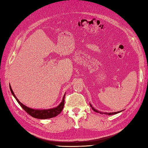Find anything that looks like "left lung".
I'll return each mask as SVG.
<instances>
[{"label":"left lung","instance_id":"obj_1","mask_svg":"<svg viewBox=\"0 0 148 148\" xmlns=\"http://www.w3.org/2000/svg\"><path fill=\"white\" fill-rule=\"evenodd\" d=\"M90 106H91V108H92V109L95 112H98V113L99 112L100 114H103V112H100V111H97V109H95L92 105H91V103H90ZM121 112V111H118V112H109V113H108V112H104V114H108V115H112V114H117V113H119V112Z\"/></svg>","mask_w":148,"mask_h":148}]
</instances>
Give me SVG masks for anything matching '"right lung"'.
<instances>
[{"label":"right lung","instance_id":"right-lung-1","mask_svg":"<svg viewBox=\"0 0 148 148\" xmlns=\"http://www.w3.org/2000/svg\"><path fill=\"white\" fill-rule=\"evenodd\" d=\"M9 88H10V90L11 92V93L12 95L14 96L16 100H17L19 104L23 108L25 111L28 114H30L32 117L37 118V119H48V118H51L53 117H55L57 115H58L62 111V109H64V101H65V95L63 97L62 102L60 103V104L56 107V108H52V109H31L30 108H28L26 106L23 105V103H21L19 100L16 98V97L15 96L14 93L12 91L11 85H9Z\"/></svg>","mask_w":148,"mask_h":148}]
</instances>
